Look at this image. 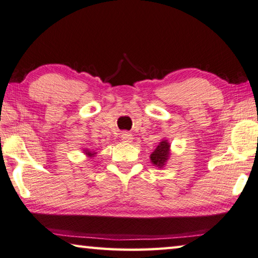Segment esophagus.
I'll use <instances>...</instances> for the list:
<instances>
[{
	"mask_svg": "<svg viewBox=\"0 0 258 258\" xmlns=\"http://www.w3.org/2000/svg\"><path fill=\"white\" fill-rule=\"evenodd\" d=\"M121 141L123 142H126V143H130V142H132V140H133V135L131 134V133H128V132H124L123 134H121Z\"/></svg>",
	"mask_w": 258,
	"mask_h": 258,
	"instance_id": "esophagus-1",
	"label": "esophagus"
}]
</instances>
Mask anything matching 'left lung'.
Instances as JSON below:
<instances>
[{"instance_id": "left-lung-1", "label": "left lung", "mask_w": 258, "mask_h": 258, "mask_svg": "<svg viewBox=\"0 0 258 258\" xmlns=\"http://www.w3.org/2000/svg\"><path fill=\"white\" fill-rule=\"evenodd\" d=\"M170 156V144L167 140H162V141L158 144L156 150L151 153L150 159L153 166L158 168H162L166 165V162Z\"/></svg>"}]
</instances>
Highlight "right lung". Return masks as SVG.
Returning a JSON list of instances; mask_svg holds the SVG:
<instances>
[{"instance_id":"add662e5","label":"right lung","mask_w":258,"mask_h":258,"mask_svg":"<svg viewBox=\"0 0 258 258\" xmlns=\"http://www.w3.org/2000/svg\"><path fill=\"white\" fill-rule=\"evenodd\" d=\"M84 153H86L88 157H93V156H95V152L89 151V150H84Z\"/></svg>"}]
</instances>
